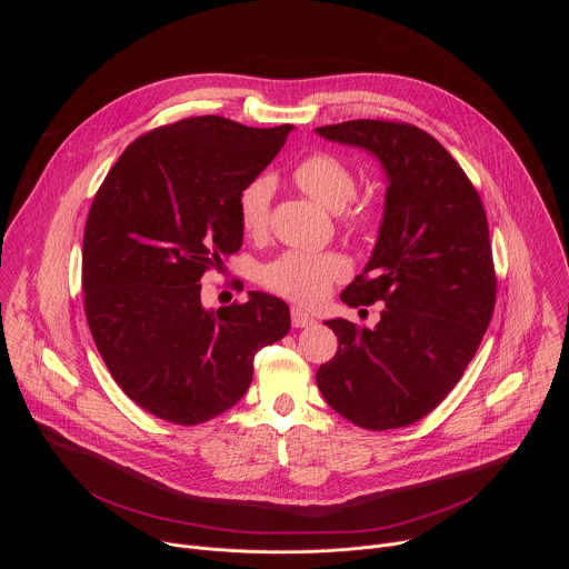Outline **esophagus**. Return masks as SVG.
Listing matches in <instances>:
<instances>
[{
  "mask_svg": "<svg viewBox=\"0 0 569 569\" xmlns=\"http://www.w3.org/2000/svg\"><path fill=\"white\" fill-rule=\"evenodd\" d=\"M290 319H292V327H295V329H306V327H312V323H315L312 312H308V310H303V308H299V306H295V308L290 310Z\"/></svg>",
  "mask_w": 569,
  "mask_h": 569,
  "instance_id": "1",
  "label": "esophagus"
}]
</instances>
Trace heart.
<instances>
[{
  "instance_id": "1",
  "label": "heart",
  "mask_w": 569,
  "mask_h": 569,
  "mask_svg": "<svg viewBox=\"0 0 569 569\" xmlns=\"http://www.w3.org/2000/svg\"><path fill=\"white\" fill-rule=\"evenodd\" d=\"M292 182L310 196L317 204L331 211H342L356 196V176L342 159L329 152H315L297 161L292 169ZM274 184L270 178L259 176L240 189L236 198V211L242 231L248 236H261L268 227ZM373 222L369 204H360L351 211L349 224L365 229ZM347 266L338 254L290 250L261 268V283L277 295L295 301L312 303L327 295L329 286L345 277Z\"/></svg>"
}]
</instances>
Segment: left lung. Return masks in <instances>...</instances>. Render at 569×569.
Returning <instances> with one entry per match:
<instances>
[{"label":"left lung","mask_w":569,"mask_h":569,"mask_svg":"<svg viewBox=\"0 0 569 569\" xmlns=\"http://www.w3.org/2000/svg\"><path fill=\"white\" fill-rule=\"evenodd\" d=\"M315 132L371 152L387 178L371 259L342 292L351 308L382 301L385 310L373 329L323 321L340 347L317 369V387L365 430L417 423L459 382L493 315L481 200L450 152L417 126L358 119Z\"/></svg>","instance_id":"left-lung-1"}]
</instances>
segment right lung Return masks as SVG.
<instances>
[{"label":"right lung","mask_w":569,"mask_h":569,"mask_svg":"<svg viewBox=\"0 0 569 569\" xmlns=\"http://www.w3.org/2000/svg\"><path fill=\"white\" fill-rule=\"evenodd\" d=\"M295 126L193 117L134 139L94 196L83 236L92 338L139 408L178 426L209 421L246 396L259 349L290 331L288 303L250 292L218 310L202 274L242 246L240 189Z\"/></svg>","instance_id":"right-lung-1"}]
</instances>
